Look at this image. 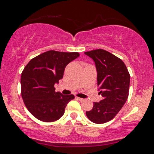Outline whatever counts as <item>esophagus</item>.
I'll use <instances>...</instances> for the list:
<instances>
[{
	"mask_svg": "<svg viewBox=\"0 0 154 154\" xmlns=\"http://www.w3.org/2000/svg\"><path fill=\"white\" fill-rule=\"evenodd\" d=\"M76 98H77V100H79V101H81V102H83V101H85V99H83V98H81V97H76Z\"/></svg>",
	"mask_w": 154,
	"mask_h": 154,
	"instance_id": "esophagus-1",
	"label": "esophagus"
}]
</instances>
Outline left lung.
<instances>
[{"label": "left lung", "mask_w": 154, "mask_h": 154, "mask_svg": "<svg viewBox=\"0 0 154 154\" xmlns=\"http://www.w3.org/2000/svg\"><path fill=\"white\" fill-rule=\"evenodd\" d=\"M94 61L97 70V88L103 100L94 103L87 111L92 122L102 124L112 120L123 107L128 97L130 75L121 59L105 50L99 49L86 51Z\"/></svg>", "instance_id": "left-lung-1"}]
</instances>
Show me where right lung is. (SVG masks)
<instances>
[{"mask_svg": "<svg viewBox=\"0 0 154 154\" xmlns=\"http://www.w3.org/2000/svg\"><path fill=\"white\" fill-rule=\"evenodd\" d=\"M79 56L78 52L54 50L34 57L21 74V96L24 104L35 118L44 122H53L64 113L73 95L55 92V84L62 79L66 66Z\"/></svg>", "mask_w": 154, "mask_h": 154, "instance_id": "add662e5", "label": "right lung"}]
</instances>
